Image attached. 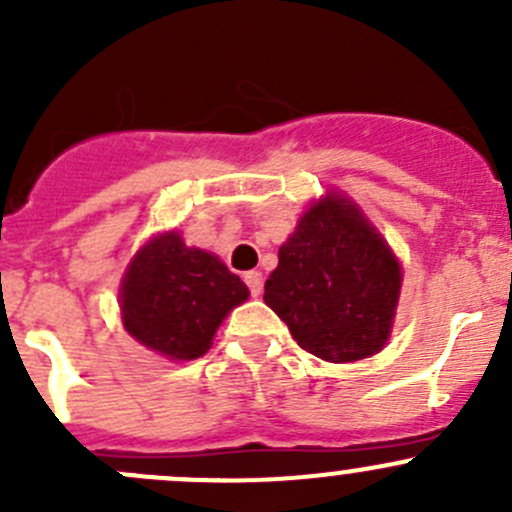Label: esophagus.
<instances>
[{"label":"esophagus","mask_w":512,"mask_h":512,"mask_svg":"<svg viewBox=\"0 0 512 512\" xmlns=\"http://www.w3.org/2000/svg\"><path fill=\"white\" fill-rule=\"evenodd\" d=\"M245 285L250 287L252 297H260L262 294V272H257V270L245 272Z\"/></svg>","instance_id":"1"}]
</instances>
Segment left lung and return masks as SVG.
<instances>
[{"mask_svg": "<svg viewBox=\"0 0 512 512\" xmlns=\"http://www.w3.org/2000/svg\"><path fill=\"white\" fill-rule=\"evenodd\" d=\"M401 265L384 237L342 193L309 205L280 247L265 304L304 352L344 364L389 342Z\"/></svg>", "mask_w": 512, "mask_h": 512, "instance_id": "8db88e82", "label": "left lung"}]
</instances>
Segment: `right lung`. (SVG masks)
<instances>
[{"label": "right lung", "mask_w": 512, "mask_h": 512, "mask_svg": "<svg viewBox=\"0 0 512 512\" xmlns=\"http://www.w3.org/2000/svg\"><path fill=\"white\" fill-rule=\"evenodd\" d=\"M247 297L250 289L220 257L188 247L175 230L133 255L118 292L126 332L175 361L208 352L227 312Z\"/></svg>", "instance_id": "obj_1"}]
</instances>
